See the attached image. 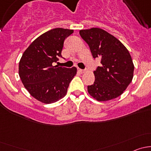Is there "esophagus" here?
Listing matches in <instances>:
<instances>
[{"mask_svg": "<svg viewBox=\"0 0 151 151\" xmlns=\"http://www.w3.org/2000/svg\"><path fill=\"white\" fill-rule=\"evenodd\" d=\"M79 70H80V72H82V73H84L85 71H86V69H81V68H80V69H79Z\"/></svg>", "mask_w": 151, "mask_h": 151, "instance_id": "obj_1", "label": "esophagus"}]
</instances>
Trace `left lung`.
Instances as JSON below:
<instances>
[{
	"label": "left lung",
	"instance_id": "left-lung-1",
	"mask_svg": "<svg viewBox=\"0 0 151 151\" xmlns=\"http://www.w3.org/2000/svg\"><path fill=\"white\" fill-rule=\"evenodd\" d=\"M80 34L93 58L101 60L94 71L95 81L88 86L91 96L99 101L117 98L133 79L134 66L129 52L118 39L101 28L81 30Z\"/></svg>",
	"mask_w": 151,
	"mask_h": 151
}]
</instances>
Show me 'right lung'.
I'll return each mask as SVG.
<instances>
[{
  "label": "right lung",
  "mask_w": 151,
  "mask_h": 151,
  "mask_svg": "<svg viewBox=\"0 0 151 151\" xmlns=\"http://www.w3.org/2000/svg\"><path fill=\"white\" fill-rule=\"evenodd\" d=\"M73 32L61 28L52 29L35 39L22 54L19 77L30 95L41 102L51 104L63 98L77 74L76 67L52 65L62 57L65 39Z\"/></svg>",
  "instance_id": "1"
}]
</instances>
